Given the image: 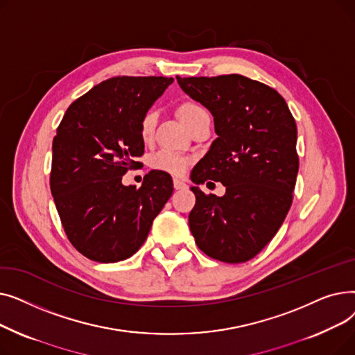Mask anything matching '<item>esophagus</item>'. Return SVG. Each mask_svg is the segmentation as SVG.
<instances>
[{"mask_svg":"<svg viewBox=\"0 0 355 355\" xmlns=\"http://www.w3.org/2000/svg\"><path fill=\"white\" fill-rule=\"evenodd\" d=\"M174 189H175V190H185V189H187V184H185V182L181 181V180H178V178H175V180H174Z\"/></svg>","mask_w":355,"mask_h":355,"instance_id":"34e87169","label":"esophagus"}]
</instances>
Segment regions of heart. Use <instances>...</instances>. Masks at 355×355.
<instances>
[{"mask_svg": "<svg viewBox=\"0 0 355 355\" xmlns=\"http://www.w3.org/2000/svg\"><path fill=\"white\" fill-rule=\"evenodd\" d=\"M177 116L189 128V130H191L198 121L209 116V114L200 103L194 101H184L177 106ZM155 125L157 116L154 112H146L139 125V134L144 142H149L153 139L155 132ZM151 166L157 171H162L171 175H182L189 166V159L180 154L164 151L153 157Z\"/></svg>", "mask_w": 355, "mask_h": 355, "instance_id": "b5f03b06", "label": "heart"}]
</instances>
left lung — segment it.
<instances>
[{
    "label": "left lung",
    "instance_id": "obj_1",
    "mask_svg": "<svg viewBox=\"0 0 355 355\" xmlns=\"http://www.w3.org/2000/svg\"><path fill=\"white\" fill-rule=\"evenodd\" d=\"M177 82L210 110L217 134L191 181L214 179L227 187L217 198L193 185L190 230L207 256L248 262L273 239L291 209L300 168L295 119L275 89L241 74L177 76Z\"/></svg>",
    "mask_w": 355,
    "mask_h": 355
}]
</instances>
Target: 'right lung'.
<instances>
[{"label":"right lung","instance_id":"1","mask_svg":"<svg viewBox=\"0 0 355 355\" xmlns=\"http://www.w3.org/2000/svg\"><path fill=\"white\" fill-rule=\"evenodd\" d=\"M173 78H112L74 101L53 139L50 189L63 229L83 256L114 263L132 256L173 194V178L149 171L139 189L122 175L144 154L139 125Z\"/></svg>","mask_w":355,"mask_h":355}]
</instances>
